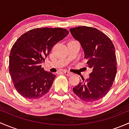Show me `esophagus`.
<instances>
[{
  "label": "esophagus",
  "mask_w": 129,
  "mask_h": 129,
  "mask_svg": "<svg viewBox=\"0 0 129 129\" xmlns=\"http://www.w3.org/2000/svg\"><path fill=\"white\" fill-rule=\"evenodd\" d=\"M63 72H64V74H66V75H67V76H71V75H72V73L69 72V71H64Z\"/></svg>",
  "instance_id": "obj_1"
}]
</instances>
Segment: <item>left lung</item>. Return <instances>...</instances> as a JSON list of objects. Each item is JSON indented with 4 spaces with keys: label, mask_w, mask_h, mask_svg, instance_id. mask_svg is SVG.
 Wrapping results in <instances>:
<instances>
[{
    "label": "left lung",
    "mask_w": 129,
    "mask_h": 129,
    "mask_svg": "<svg viewBox=\"0 0 129 129\" xmlns=\"http://www.w3.org/2000/svg\"><path fill=\"white\" fill-rule=\"evenodd\" d=\"M80 43L88 67L92 72L89 79L73 87V92L85 102L103 98L113 84L117 72V59L112 42L105 34L93 27L81 26L70 29Z\"/></svg>",
    "instance_id": "left-lung-1"
}]
</instances>
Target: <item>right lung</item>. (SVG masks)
<instances>
[{
    "instance_id": "obj_1",
    "label": "right lung",
    "mask_w": 129,
    "mask_h": 129,
    "mask_svg": "<svg viewBox=\"0 0 129 129\" xmlns=\"http://www.w3.org/2000/svg\"><path fill=\"white\" fill-rule=\"evenodd\" d=\"M68 34L62 28H37L17 40L9 55V72L22 96L34 99L49 92L56 75L44 71L41 63L54 45Z\"/></svg>"
}]
</instances>
